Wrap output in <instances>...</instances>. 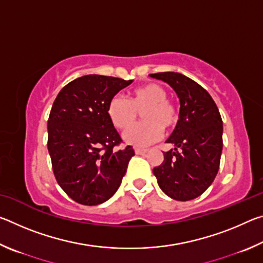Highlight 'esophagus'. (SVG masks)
<instances>
[{"label":"esophagus","mask_w":263,"mask_h":263,"mask_svg":"<svg viewBox=\"0 0 263 263\" xmlns=\"http://www.w3.org/2000/svg\"><path fill=\"white\" fill-rule=\"evenodd\" d=\"M135 152H136V154H145V153H147V149H146V148H140V147H136L135 148Z\"/></svg>","instance_id":"34e87169"}]
</instances>
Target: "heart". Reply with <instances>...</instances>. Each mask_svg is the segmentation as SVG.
Returning a JSON list of instances; mask_svg holds the SVG:
<instances>
[{
    "mask_svg": "<svg viewBox=\"0 0 263 263\" xmlns=\"http://www.w3.org/2000/svg\"><path fill=\"white\" fill-rule=\"evenodd\" d=\"M168 92L158 83H147L130 92L128 102L116 96L108 104V116L118 130H127L137 120V114L143 112L141 126L133 128L123 135L127 144L146 146L159 140L162 130L174 127L179 119L176 106L167 99Z\"/></svg>",
    "mask_w": 263,
    "mask_h": 263,
    "instance_id": "obj_1",
    "label": "heart"
}]
</instances>
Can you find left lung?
<instances>
[{
  "instance_id": "left-lung-1",
  "label": "left lung",
  "mask_w": 263,
  "mask_h": 263,
  "mask_svg": "<svg viewBox=\"0 0 263 263\" xmlns=\"http://www.w3.org/2000/svg\"><path fill=\"white\" fill-rule=\"evenodd\" d=\"M149 77L167 82L180 99V118L168 138L174 149L163 152L153 174L164 194L176 201L202 195L215 180L222 149V121L210 94L183 74L163 72Z\"/></svg>"
}]
</instances>
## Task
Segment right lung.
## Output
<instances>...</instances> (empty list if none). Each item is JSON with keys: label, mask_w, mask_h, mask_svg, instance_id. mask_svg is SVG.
<instances>
[{"label": "right lung", "mask_w": 263, "mask_h": 263, "mask_svg": "<svg viewBox=\"0 0 263 263\" xmlns=\"http://www.w3.org/2000/svg\"><path fill=\"white\" fill-rule=\"evenodd\" d=\"M132 80L84 75L61 89L47 121V148L53 173L73 201L97 205L122 183L132 146L123 140L108 116V104Z\"/></svg>", "instance_id": "right-lung-1"}]
</instances>
